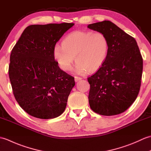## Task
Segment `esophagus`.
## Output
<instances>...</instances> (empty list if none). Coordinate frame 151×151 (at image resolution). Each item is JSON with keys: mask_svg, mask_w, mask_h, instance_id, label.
I'll use <instances>...</instances> for the list:
<instances>
[{"mask_svg": "<svg viewBox=\"0 0 151 151\" xmlns=\"http://www.w3.org/2000/svg\"><path fill=\"white\" fill-rule=\"evenodd\" d=\"M82 80L81 77H79V76H75V82H78L79 81Z\"/></svg>", "mask_w": 151, "mask_h": 151, "instance_id": "esophagus-1", "label": "esophagus"}]
</instances>
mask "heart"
<instances>
[{
  "mask_svg": "<svg viewBox=\"0 0 151 151\" xmlns=\"http://www.w3.org/2000/svg\"><path fill=\"white\" fill-rule=\"evenodd\" d=\"M108 50V41L103 33L75 31L62 41V46L54 47V57L60 69L70 70L75 57V70L79 74L93 72L104 62Z\"/></svg>",
  "mask_w": 151,
  "mask_h": 151,
  "instance_id": "b5f03b06",
  "label": "heart"
}]
</instances>
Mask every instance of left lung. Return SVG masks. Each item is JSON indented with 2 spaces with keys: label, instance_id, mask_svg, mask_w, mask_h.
<instances>
[{
  "label": "left lung",
  "instance_id": "8db88e82",
  "mask_svg": "<svg viewBox=\"0 0 151 151\" xmlns=\"http://www.w3.org/2000/svg\"><path fill=\"white\" fill-rule=\"evenodd\" d=\"M88 28L103 33L108 41L104 62L88 78L89 106L102 115L123 113L135 101L141 86L143 58L136 41L110 21Z\"/></svg>",
  "mask_w": 151,
  "mask_h": 151
}]
</instances>
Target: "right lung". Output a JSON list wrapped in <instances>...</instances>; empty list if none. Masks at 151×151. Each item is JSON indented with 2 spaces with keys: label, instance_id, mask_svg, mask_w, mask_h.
<instances>
[{
  "label": "right lung",
  "instance_id": "right-lung-1",
  "mask_svg": "<svg viewBox=\"0 0 151 151\" xmlns=\"http://www.w3.org/2000/svg\"><path fill=\"white\" fill-rule=\"evenodd\" d=\"M74 24L30 25L13 48L8 70L13 93L19 106L32 116L53 119L65 110L75 79L60 69L53 50Z\"/></svg>",
  "mask_w": 151,
  "mask_h": 151
}]
</instances>
